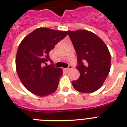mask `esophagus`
<instances>
[{"label": "esophagus", "mask_w": 127, "mask_h": 127, "mask_svg": "<svg viewBox=\"0 0 127 127\" xmlns=\"http://www.w3.org/2000/svg\"><path fill=\"white\" fill-rule=\"evenodd\" d=\"M72 69V66L69 65V66H68V68H67V70H68V71H70V70H71Z\"/></svg>", "instance_id": "obj_1"}]
</instances>
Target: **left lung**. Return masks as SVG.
<instances>
[{"label": "left lung", "mask_w": 127, "mask_h": 127, "mask_svg": "<svg viewBox=\"0 0 127 127\" xmlns=\"http://www.w3.org/2000/svg\"><path fill=\"white\" fill-rule=\"evenodd\" d=\"M78 58L79 79L72 81L79 92L91 93L99 89L110 70L111 55L102 40L87 30L68 31Z\"/></svg>", "instance_id": "left-lung-1"}]
</instances>
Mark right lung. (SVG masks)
Instances as JSON below:
<instances>
[{
	"label": "right lung",
	"instance_id": "right-lung-1",
	"mask_svg": "<svg viewBox=\"0 0 127 127\" xmlns=\"http://www.w3.org/2000/svg\"><path fill=\"white\" fill-rule=\"evenodd\" d=\"M67 34V31L38 28L19 44L15 59L16 71L23 85L35 95L46 96L57 90L63 70L53 64L43 65L51 61L49 52Z\"/></svg>",
	"mask_w": 127,
	"mask_h": 127
}]
</instances>
